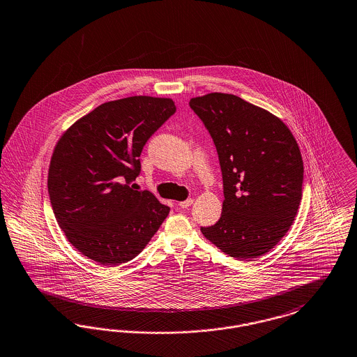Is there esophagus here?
<instances>
[{"label": "esophagus", "mask_w": 357, "mask_h": 357, "mask_svg": "<svg viewBox=\"0 0 357 357\" xmlns=\"http://www.w3.org/2000/svg\"><path fill=\"white\" fill-rule=\"evenodd\" d=\"M192 203H194V200L187 199L183 200V202H179V203H178V206H179L181 208H187V207H190Z\"/></svg>", "instance_id": "1"}]
</instances>
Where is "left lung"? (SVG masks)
Here are the masks:
<instances>
[{"instance_id":"left-lung-1","label":"left lung","mask_w":357,"mask_h":357,"mask_svg":"<svg viewBox=\"0 0 357 357\" xmlns=\"http://www.w3.org/2000/svg\"><path fill=\"white\" fill-rule=\"evenodd\" d=\"M214 139L223 176L220 219L200 231L236 259L273 248L298 214L303 185L299 146L284 122L234 94L190 100Z\"/></svg>"}]
</instances>
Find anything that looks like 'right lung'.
<instances>
[{"instance_id":"obj_1","label":"right lung","mask_w":357,"mask_h":357,"mask_svg":"<svg viewBox=\"0 0 357 357\" xmlns=\"http://www.w3.org/2000/svg\"><path fill=\"white\" fill-rule=\"evenodd\" d=\"M176 107L172 98L135 96L105 102L68 128L47 174L53 213L82 255L119 266L151 241L170 208L130 187L149 138Z\"/></svg>"}]
</instances>
